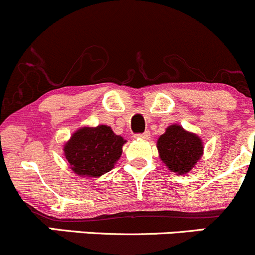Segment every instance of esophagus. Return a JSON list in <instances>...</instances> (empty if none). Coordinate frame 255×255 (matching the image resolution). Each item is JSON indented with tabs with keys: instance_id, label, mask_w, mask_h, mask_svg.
Segmentation results:
<instances>
[{
	"instance_id": "esophagus-1",
	"label": "esophagus",
	"mask_w": 255,
	"mask_h": 255,
	"mask_svg": "<svg viewBox=\"0 0 255 255\" xmlns=\"http://www.w3.org/2000/svg\"><path fill=\"white\" fill-rule=\"evenodd\" d=\"M134 138L135 139H149L150 138V132L145 130L144 133H137V134H134Z\"/></svg>"
}]
</instances>
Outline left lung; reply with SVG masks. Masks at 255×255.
<instances>
[{
  "mask_svg": "<svg viewBox=\"0 0 255 255\" xmlns=\"http://www.w3.org/2000/svg\"><path fill=\"white\" fill-rule=\"evenodd\" d=\"M158 150L161 160L169 170L186 174L201 158L204 145L194 133L186 132L182 127L173 125L158 139Z\"/></svg>",
  "mask_w": 255,
  "mask_h": 255,
  "instance_id": "1",
  "label": "left lung"
}]
</instances>
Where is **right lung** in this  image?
<instances>
[{"mask_svg":"<svg viewBox=\"0 0 255 255\" xmlns=\"http://www.w3.org/2000/svg\"><path fill=\"white\" fill-rule=\"evenodd\" d=\"M126 140L107 126L84 127L64 146L70 168L79 175L101 176L109 173L122 154Z\"/></svg>","mask_w":255,"mask_h":255,"instance_id":"1","label":"right lung"}]
</instances>
